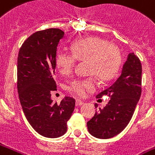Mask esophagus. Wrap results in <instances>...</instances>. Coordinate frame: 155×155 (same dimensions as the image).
Masks as SVG:
<instances>
[{"label":"esophagus","instance_id":"esophagus-1","mask_svg":"<svg viewBox=\"0 0 155 155\" xmlns=\"http://www.w3.org/2000/svg\"><path fill=\"white\" fill-rule=\"evenodd\" d=\"M83 104H84V102H83V101H82L81 100H79V99H77V100L75 101V105H76V106H81V105H83Z\"/></svg>","mask_w":155,"mask_h":155}]
</instances>
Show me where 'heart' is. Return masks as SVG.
Masks as SVG:
<instances>
[{
  "label": "heart",
  "instance_id": "obj_1",
  "mask_svg": "<svg viewBox=\"0 0 155 155\" xmlns=\"http://www.w3.org/2000/svg\"><path fill=\"white\" fill-rule=\"evenodd\" d=\"M71 53L60 50L55 59L56 67L63 74H68L75 66L76 60L88 61V72L96 74L102 81L114 77L121 64L118 49L110 45L107 41L97 37H91L74 42L71 46ZM96 87L94 77L75 79L70 82L69 90L78 96H84L88 90Z\"/></svg>",
  "mask_w": 155,
  "mask_h": 155
}]
</instances>
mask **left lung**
<instances>
[{
  "label": "left lung",
  "instance_id": "8db88e82",
  "mask_svg": "<svg viewBox=\"0 0 155 155\" xmlns=\"http://www.w3.org/2000/svg\"><path fill=\"white\" fill-rule=\"evenodd\" d=\"M141 62L134 53L127 55L122 72L116 81L96 97H110L107 106L99 108L87 123L90 134L107 139L120 134L129 123L141 96Z\"/></svg>",
  "mask_w": 155,
  "mask_h": 155
}]
</instances>
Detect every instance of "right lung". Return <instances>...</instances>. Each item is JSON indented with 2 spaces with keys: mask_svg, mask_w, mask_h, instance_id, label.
Here are the masks:
<instances>
[{
  "mask_svg": "<svg viewBox=\"0 0 155 155\" xmlns=\"http://www.w3.org/2000/svg\"><path fill=\"white\" fill-rule=\"evenodd\" d=\"M64 32L48 28L34 32L21 45L17 58V91L22 111L32 128L46 138L61 137L74 111L75 101L65 96L54 103L51 91L57 47Z\"/></svg>",
  "mask_w": 155,
  "mask_h": 155,
  "instance_id": "add662e5",
  "label": "right lung"
}]
</instances>
